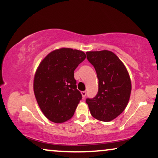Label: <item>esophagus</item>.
<instances>
[{
  "instance_id": "34e87169",
  "label": "esophagus",
  "mask_w": 158,
  "mask_h": 158,
  "mask_svg": "<svg viewBox=\"0 0 158 158\" xmlns=\"http://www.w3.org/2000/svg\"><path fill=\"white\" fill-rule=\"evenodd\" d=\"M81 94H82V96H83V98H84L85 97L86 95H87V93L85 92V91H82L81 92Z\"/></svg>"
}]
</instances>
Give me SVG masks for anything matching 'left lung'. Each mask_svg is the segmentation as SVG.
I'll return each mask as SVG.
<instances>
[{
    "mask_svg": "<svg viewBox=\"0 0 158 158\" xmlns=\"http://www.w3.org/2000/svg\"><path fill=\"white\" fill-rule=\"evenodd\" d=\"M87 59L95 68L98 92L87 98L90 113L98 120L109 122L120 115L128 103L131 81L126 68L113 52H87Z\"/></svg>",
    "mask_w": 158,
    "mask_h": 158,
    "instance_id": "1",
    "label": "left lung"
}]
</instances>
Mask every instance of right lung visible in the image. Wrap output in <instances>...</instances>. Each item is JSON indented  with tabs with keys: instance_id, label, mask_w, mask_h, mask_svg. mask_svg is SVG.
<instances>
[{
	"instance_id": "1",
	"label": "right lung",
	"mask_w": 158,
	"mask_h": 158,
	"mask_svg": "<svg viewBox=\"0 0 158 158\" xmlns=\"http://www.w3.org/2000/svg\"><path fill=\"white\" fill-rule=\"evenodd\" d=\"M85 58L83 51L60 48L49 53L38 66L34 93L43 113L52 122H65L74 115L82 99L74 71Z\"/></svg>"
}]
</instances>
